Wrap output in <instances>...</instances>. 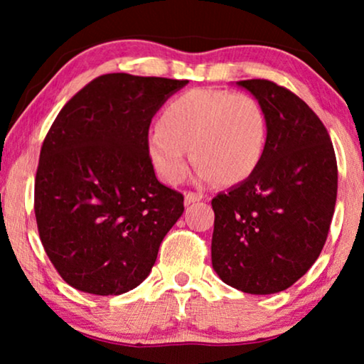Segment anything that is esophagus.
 <instances>
[{
  "label": "esophagus",
  "mask_w": 364,
  "mask_h": 364,
  "mask_svg": "<svg viewBox=\"0 0 364 364\" xmlns=\"http://www.w3.org/2000/svg\"><path fill=\"white\" fill-rule=\"evenodd\" d=\"M203 198V196L202 193H196V192H187L186 193V205H191V203H193V202H198V200H202Z\"/></svg>",
  "instance_id": "esophagus-1"
}]
</instances>
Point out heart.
<instances>
[{"label": "heart", "mask_w": 364, "mask_h": 364, "mask_svg": "<svg viewBox=\"0 0 364 364\" xmlns=\"http://www.w3.org/2000/svg\"><path fill=\"white\" fill-rule=\"evenodd\" d=\"M268 124L248 94L192 89L172 99L149 134V157L157 176L177 186L188 172V154L200 181L235 186L247 181L265 152Z\"/></svg>", "instance_id": "heart-1"}]
</instances>
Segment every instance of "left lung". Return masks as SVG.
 Instances as JSON below:
<instances>
[{
    "label": "left lung",
    "mask_w": 364,
    "mask_h": 364,
    "mask_svg": "<svg viewBox=\"0 0 364 364\" xmlns=\"http://www.w3.org/2000/svg\"><path fill=\"white\" fill-rule=\"evenodd\" d=\"M237 84L265 111L267 144L257 171L212 200V265L227 285L270 295L320 257L336 203V156L320 117L296 94L267 79Z\"/></svg>",
    "instance_id": "left-lung-1"
}]
</instances>
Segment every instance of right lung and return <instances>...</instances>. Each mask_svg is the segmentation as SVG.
Instances as JSON below:
<instances>
[{
	"label": "right lung",
	"instance_id": "add662e5",
	"mask_svg": "<svg viewBox=\"0 0 364 364\" xmlns=\"http://www.w3.org/2000/svg\"><path fill=\"white\" fill-rule=\"evenodd\" d=\"M188 81L126 73L99 76L73 96L44 139L34 213L63 280L121 295L146 280L183 212V196L157 181L149 126Z\"/></svg>",
	"mask_w": 364,
	"mask_h": 364
}]
</instances>
